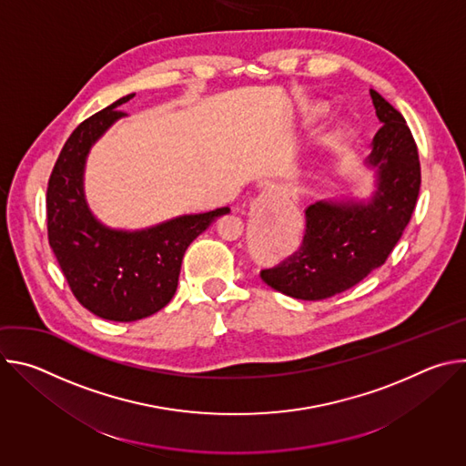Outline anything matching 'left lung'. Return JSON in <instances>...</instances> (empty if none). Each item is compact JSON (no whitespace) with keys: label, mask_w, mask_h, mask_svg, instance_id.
<instances>
[{"label":"left lung","mask_w":466,"mask_h":466,"mask_svg":"<svg viewBox=\"0 0 466 466\" xmlns=\"http://www.w3.org/2000/svg\"><path fill=\"white\" fill-rule=\"evenodd\" d=\"M381 123L367 166L376 169L370 201H319L306 208L299 250L259 273L273 289L300 300L343 293L385 263L417 205L420 162L411 130L390 103L370 90Z\"/></svg>","instance_id":"8db88e82"}]
</instances>
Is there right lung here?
I'll return each mask as SVG.
<instances>
[{
	"instance_id": "obj_1",
	"label": "right lung",
	"mask_w": 466,
	"mask_h": 466,
	"mask_svg": "<svg viewBox=\"0 0 466 466\" xmlns=\"http://www.w3.org/2000/svg\"><path fill=\"white\" fill-rule=\"evenodd\" d=\"M128 94L85 119L66 140L47 182V238L76 299L94 315L132 322L162 309L175 295L189 243L228 207L180 216L157 227L125 232L99 223L90 212L83 175L90 147L125 112Z\"/></svg>"
}]
</instances>
